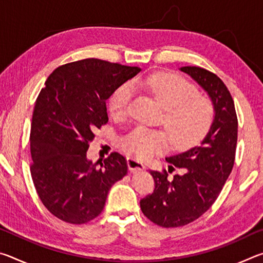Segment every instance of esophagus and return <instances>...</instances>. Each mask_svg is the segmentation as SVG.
<instances>
[{
    "mask_svg": "<svg viewBox=\"0 0 263 263\" xmlns=\"http://www.w3.org/2000/svg\"><path fill=\"white\" fill-rule=\"evenodd\" d=\"M127 166L128 169H130L131 172H137V171H142V169H145V166L142 164L141 162L138 161L137 159L135 158H127Z\"/></svg>",
    "mask_w": 263,
    "mask_h": 263,
    "instance_id": "esophagus-1",
    "label": "esophagus"
}]
</instances>
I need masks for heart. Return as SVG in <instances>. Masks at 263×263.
<instances>
[{"instance_id": "1", "label": "heart", "mask_w": 263, "mask_h": 263, "mask_svg": "<svg viewBox=\"0 0 263 263\" xmlns=\"http://www.w3.org/2000/svg\"><path fill=\"white\" fill-rule=\"evenodd\" d=\"M135 88L147 90L164 109L163 125L173 142L186 147L204 138L210 130L215 109L208 97L198 96L197 90L183 78L171 73H157L137 78L132 81ZM133 89L123 84L111 94L108 109L116 117L127 112ZM169 140L161 130L139 126L122 141V147L132 157L145 160L167 149Z\"/></svg>"}]
</instances>
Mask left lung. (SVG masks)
I'll list each match as a JSON object with an SVG mask.
<instances>
[{
    "label": "left lung",
    "instance_id": "1",
    "mask_svg": "<svg viewBox=\"0 0 263 263\" xmlns=\"http://www.w3.org/2000/svg\"><path fill=\"white\" fill-rule=\"evenodd\" d=\"M208 92L215 118L198 146L166 158L168 172L182 169V174L168 179V173L151 171L155 188L140 201L144 215L162 228L189 224L208 211L219 196L232 172L238 139V118L234 102L225 83L209 70L185 66L180 68Z\"/></svg>",
    "mask_w": 263,
    "mask_h": 263
}]
</instances>
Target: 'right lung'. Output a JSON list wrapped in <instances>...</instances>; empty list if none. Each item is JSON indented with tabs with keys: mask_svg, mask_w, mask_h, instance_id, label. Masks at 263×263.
<instances>
[{
	"mask_svg": "<svg viewBox=\"0 0 263 263\" xmlns=\"http://www.w3.org/2000/svg\"><path fill=\"white\" fill-rule=\"evenodd\" d=\"M140 70L84 59L53 70L39 92L31 124L30 171L39 198L59 219L92 220L103 210L112 184L127 174L122 154L114 152L92 163L87 151L97 128L109 121L106 100Z\"/></svg>",
	"mask_w": 263,
	"mask_h": 263,
	"instance_id": "add662e5",
	"label": "right lung"
}]
</instances>
